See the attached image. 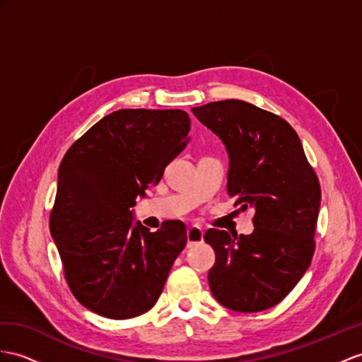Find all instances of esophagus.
<instances>
[{
  "label": "esophagus",
  "instance_id": "1",
  "mask_svg": "<svg viewBox=\"0 0 362 362\" xmlns=\"http://www.w3.org/2000/svg\"><path fill=\"white\" fill-rule=\"evenodd\" d=\"M187 238H188V246H192L196 243H200L203 240V230L200 226L192 225L187 230Z\"/></svg>",
  "mask_w": 362,
  "mask_h": 362
}]
</instances>
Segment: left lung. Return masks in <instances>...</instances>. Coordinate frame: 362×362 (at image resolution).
I'll return each mask as SVG.
<instances>
[{
  "label": "left lung",
  "instance_id": "obj_1",
  "mask_svg": "<svg viewBox=\"0 0 362 362\" xmlns=\"http://www.w3.org/2000/svg\"><path fill=\"white\" fill-rule=\"evenodd\" d=\"M229 154L228 194L251 206L254 233L230 237L208 229L216 252L208 281L214 298L235 312H262L301 280L315 252L321 188L295 129L249 102L226 99L192 108Z\"/></svg>",
  "mask_w": 362,
  "mask_h": 362
}]
</instances>
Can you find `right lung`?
<instances>
[{
	"label": "right lung",
	"instance_id": "add662e5",
	"mask_svg": "<svg viewBox=\"0 0 362 362\" xmlns=\"http://www.w3.org/2000/svg\"><path fill=\"white\" fill-rule=\"evenodd\" d=\"M189 127L183 110H117L64 156L50 233L71 293L100 317L150 310L187 245L182 221L150 233L133 225L132 208L187 146Z\"/></svg>",
	"mask_w": 362,
	"mask_h": 362
}]
</instances>
